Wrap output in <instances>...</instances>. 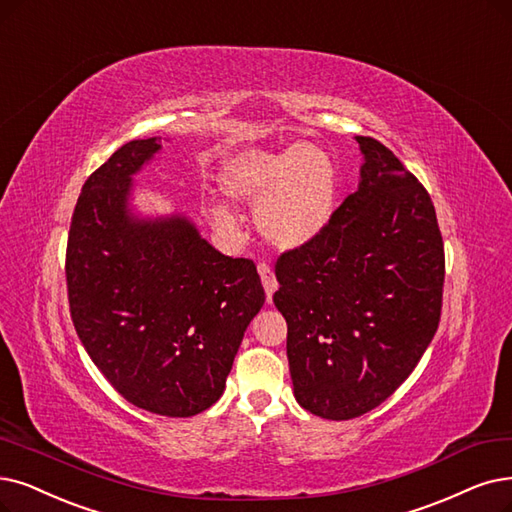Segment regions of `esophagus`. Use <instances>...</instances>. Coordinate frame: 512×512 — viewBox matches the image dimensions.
<instances>
[{
    "label": "esophagus",
    "mask_w": 512,
    "mask_h": 512,
    "mask_svg": "<svg viewBox=\"0 0 512 512\" xmlns=\"http://www.w3.org/2000/svg\"><path fill=\"white\" fill-rule=\"evenodd\" d=\"M258 273H260V279H262V285H264V292H267V300L271 302L273 294L277 290V277H275L273 269L269 267L267 262H260L258 264Z\"/></svg>",
    "instance_id": "34e87169"
}]
</instances>
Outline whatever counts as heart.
<instances>
[{
	"mask_svg": "<svg viewBox=\"0 0 512 512\" xmlns=\"http://www.w3.org/2000/svg\"><path fill=\"white\" fill-rule=\"evenodd\" d=\"M220 187L237 203H254L260 235L281 250H296L319 237L338 203L334 157L313 142L283 149H245L224 159ZM214 227L235 233L237 218L224 206L208 210Z\"/></svg>",
	"mask_w": 512,
	"mask_h": 512,
	"instance_id": "obj_1",
	"label": "heart"
}]
</instances>
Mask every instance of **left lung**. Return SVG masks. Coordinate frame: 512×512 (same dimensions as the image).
<instances>
[{"instance_id": "obj_1", "label": "left lung", "mask_w": 512, "mask_h": 512, "mask_svg": "<svg viewBox=\"0 0 512 512\" xmlns=\"http://www.w3.org/2000/svg\"><path fill=\"white\" fill-rule=\"evenodd\" d=\"M355 138L359 189L319 237L275 264L294 397L327 420L363 416L397 391L431 344L443 300L431 195L382 142Z\"/></svg>"}]
</instances>
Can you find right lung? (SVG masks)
Instances as JSON below:
<instances>
[{
    "label": "right lung",
    "instance_id": "obj_1",
    "mask_svg": "<svg viewBox=\"0 0 512 512\" xmlns=\"http://www.w3.org/2000/svg\"><path fill=\"white\" fill-rule=\"evenodd\" d=\"M161 138L130 140L86 180L67 241L75 332L115 391L159 416L214 405L264 304L256 264L231 258L185 216L138 218L132 176Z\"/></svg>",
    "mask_w": 512,
    "mask_h": 512
}]
</instances>
